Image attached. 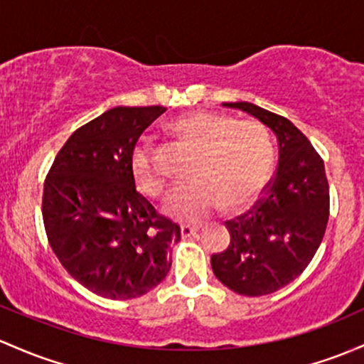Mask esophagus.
I'll use <instances>...</instances> for the list:
<instances>
[{"instance_id": "obj_1", "label": "esophagus", "mask_w": 364, "mask_h": 364, "mask_svg": "<svg viewBox=\"0 0 364 364\" xmlns=\"http://www.w3.org/2000/svg\"><path fill=\"white\" fill-rule=\"evenodd\" d=\"M198 231V226H191V225H183L181 226V237L188 238L191 235H195Z\"/></svg>"}]
</instances>
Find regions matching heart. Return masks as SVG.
I'll return each mask as SVG.
<instances>
[{"label": "heart", "instance_id": "1", "mask_svg": "<svg viewBox=\"0 0 364 364\" xmlns=\"http://www.w3.org/2000/svg\"><path fill=\"white\" fill-rule=\"evenodd\" d=\"M169 133L195 150L188 178L167 195L162 210L171 218L198 223L218 209H242L261 195L273 169V149L261 124L235 121L230 115L195 110L169 124ZM134 183L141 193H162L166 179L154 162L149 143L131 157Z\"/></svg>", "mask_w": 364, "mask_h": 364}]
</instances>
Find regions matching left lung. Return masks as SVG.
Wrapping results in <instances>:
<instances>
[{
  "instance_id": "8db88e82",
  "label": "left lung",
  "mask_w": 364,
  "mask_h": 364,
  "mask_svg": "<svg viewBox=\"0 0 364 364\" xmlns=\"http://www.w3.org/2000/svg\"><path fill=\"white\" fill-rule=\"evenodd\" d=\"M223 105L252 115L278 141L277 174L264 197L252 210L226 221L230 245L210 257L223 285L259 297L294 282L314 257L328 223V181L318 151L289 119L249 102Z\"/></svg>"
}]
</instances>
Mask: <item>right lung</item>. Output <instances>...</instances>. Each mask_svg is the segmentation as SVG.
Here are the masks:
<instances>
[{"mask_svg": "<svg viewBox=\"0 0 364 364\" xmlns=\"http://www.w3.org/2000/svg\"><path fill=\"white\" fill-rule=\"evenodd\" d=\"M164 107H115L79 127L55 157L43 191V221L67 273L114 301L150 292L171 269L181 230L136 191L131 157Z\"/></svg>", "mask_w": 364, "mask_h": 364, "instance_id": "right-lung-1", "label": "right lung"}]
</instances>
